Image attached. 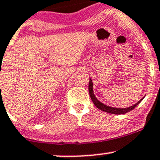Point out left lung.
<instances>
[{"label": "left lung", "instance_id": "8db88e82", "mask_svg": "<svg viewBox=\"0 0 160 160\" xmlns=\"http://www.w3.org/2000/svg\"><path fill=\"white\" fill-rule=\"evenodd\" d=\"M89 96H90L91 99L92 101L93 102L94 105L97 107L98 108H99L100 110L103 112H108V113H111V114H115V115H122V114H125L127 112H131V110H133L134 108L138 106V104L140 102L143 100V99H141L139 102L134 104V106H131L128 107V108H112V107L106 106L103 103H102L101 102H99V100L96 99V97L95 96V95L93 93V89H92V82L91 80V79H89Z\"/></svg>", "mask_w": 160, "mask_h": 160}]
</instances>
